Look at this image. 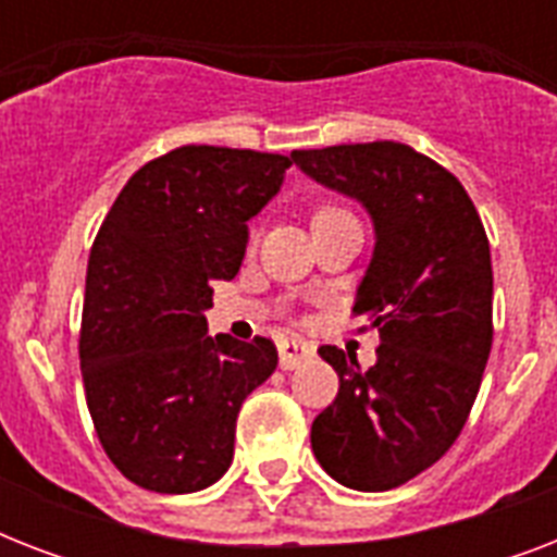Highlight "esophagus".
<instances>
[{
	"mask_svg": "<svg viewBox=\"0 0 557 557\" xmlns=\"http://www.w3.org/2000/svg\"><path fill=\"white\" fill-rule=\"evenodd\" d=\"M277 349H280V367H283V370H295V367L312 361L314 356V344L300 338H283L277 344Z\"/></svg>",
	"mask_w": 557,
	"mask_h": 557,
	"instance_id": "esophagus-1",
	"label": "esophagus"
}]
</instances>
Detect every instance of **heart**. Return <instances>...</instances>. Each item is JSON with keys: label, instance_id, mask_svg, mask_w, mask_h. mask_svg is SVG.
Returning <instances> with one entry per match:
<instances>
[{"label": "heart", "instance_id": "heart-1", "mask_svg": "<svg viewBox=\"0 0 557 557\" xmlns=\"http://www.w3.org/2000/svg\"><path fill=\"white\" fill-rule=\"evenodd\" d=\"M341 216H352L347 208H341L335 201H323L314 208V216H312V225L314 222H330V219H341Z\"/></svg>", "mask_w": 557, "mask_h": 557}]
</instances>
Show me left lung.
<instances>
[{
  "instance_id": "1",
  "label": "left lung",
  "mask_w": 557,
  "mask_h": 557,
  "mask_svg": "<svg viewBox=\"0 0 557 557\" xmlns=\"http://www.w3.org/2000/svg\"><path fill=\"white\" fill-rule=\"evenodd\" d=\"M314 182L364 201L375 251L352 314L379 330V361L321 347L338 396L312 422L323 471L358 492L405 485L457 442L492 352V251L454 173L398 141L295 150ZM367 330V326H364Z\"/></svg>"
}]
</instances>
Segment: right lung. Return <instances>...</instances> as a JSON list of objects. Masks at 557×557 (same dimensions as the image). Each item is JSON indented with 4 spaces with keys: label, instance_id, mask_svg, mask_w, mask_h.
Segmentation results:
<instances>
[{
    "label": "right lung",
    "instance_id": "obj_1",
    "mask_svg": "<svg viewBox=\"0 0 557 557\" xmlns=\"http://www.w3.org/2000/svg\"><path fill=\"white\" fill-rule=\"evenodd\" d=\"M288 156L187 144L117 193L89 253L81 321L86 405L112 466L147 492L208 488L234 459L245 396L277 367L271 338L208 335L210 280L243 265L248 219Z\"/></svg>",
    "mask_w": 557,
    "mask_h": 557
}]
</instances>
